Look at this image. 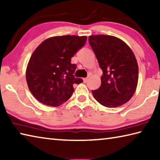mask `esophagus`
Here are the masks:
<instances>
[{"label": "esophagus", "mask_w": 160, "mask_h": 160, "mask_svg": "<svg viewBox=\"0 0 160 160\" xmlns=\"http://www.w3.org/2000/svg\"><path fill=\"white\" fill-rule=\"evenodd\" d=\"M88 81V78H83V82H87Z\"/></svg>", "instance_id": "obj_1"}]
</instances>
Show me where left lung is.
Instances as JSON below:
<instances>
[{
    "instance_id": "left-lung-1",
    "label": "left lung",
    "mask_w": 160,
    "mask_h": 160,
    "mask_svg": "<svg viewBox=\"0 0 160 160\" xmlns=\"http://www.w3.org/2000/svg\"><path fill=\"white\" fill-rule=\"evenodd\" d=\"M89 43L103 71L99 88L92 91L94 98L109 108L128 102L138 82V66L131 48L110 35H92Z\"/></svg>"
}]
</instances>
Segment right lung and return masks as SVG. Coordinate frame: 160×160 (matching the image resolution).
<instances>
[{
	"label": "right lung",
	"instance_id": "obj_1",
	"mask_svg": "<svg viewBox=\"0 0 160 160\" xmlns=\"http://www.w3.org/2000/svg\"><path fill=\"white\" fill-rule=\"evenodd\" d=\"M86 36L52 37L42 42L32 54L26 69L29 90L38 101L57 107L67 102L73 85L82 82L73 75L76 65L71 58L85 45Z\"/></svg>",
	"mask_w": 160,
	"mask_h": 160
}]
</instances>
